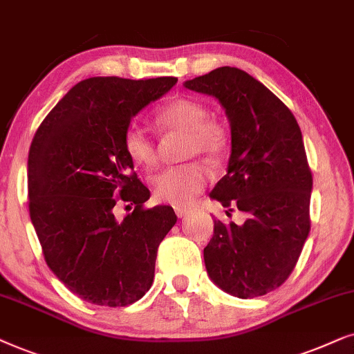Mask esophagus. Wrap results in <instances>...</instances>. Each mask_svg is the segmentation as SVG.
Returning <instances> with one entry per match:
<instances>
[{
  "instance_id": "1",
  "label": "esophagus",
  "mask_w": 354,
  "mask_h": 354,
  "mask_svg": "<svg viewBox=\"0 0 354 354\" xmlns=\"http://www.w3.org/2000/svg\"><path fill=\"white\" fill-rule=\"evenodd\" d=\"M174 212H176L178 218H185L191 214V209H187V207H174Z\"/></svg>"
}]
</instances>
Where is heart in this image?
<instances>
[{
	"label": "heart",
	"instance_id": "heart-1",
	"mask_svg": "<svg viewBox=\"0 0 354 354\" xmlns=\"http://www.w3.org/2000/svg\"><path fill=\"white\" fill-rule=\"evenodd\" d=\"M204 103L192 98H178L160 108L155 121L160 128L171 133H181L185 139V157H202L216 160L228 147V133L225 126L212 120ZM124 152L136 165L153 168L158 162L153 140L139 124H129L122 136ZM207 178L205 167L199 162H187L169 167L152 178V189L157 199L173 205H186L204 189Z\"/></svg>",
	"mask_w": 354,
	"mask_h": 354
}]
</instances>
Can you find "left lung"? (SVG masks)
I'll return each mask as SVG.
<instances>
[{
    "label": "left lung",
    "mask_w": 354,
    "mask_h": 354,
    "mask_svg": "<svg viewBox=\"0 0 354 354\" xmlns=\"http://www.w3.org/2000/svg\"><path fill=\"white\" fill-rule=\"evenodd\" d=\"M185 87L215 97L225 108L232 155L210 197L248 216L243 225L214 221L204 249L207 273L236 298L263 296L288 279L310 230L313 174L298 121L279 97L238 68H216Z\"/></svg>",
    "instance_id": "obj_1"
}]
</instances>
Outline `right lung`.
Segmentation results:
<instances>
[{"label": "right lung", "instance_id": "1", "mask_svg": "<svg viewBox=\"0 0 354 354\" xmlns=\"http://www.w3.org/2000/svg\"><path fill=\"white\" fill-rule=\"evenodd\" d=\"M176 77H91L71 88L37 129L29 152V212L46 266L79 298L124 308L152 286L160 243L176 223L124 152L138 113ZM120 203L135 210L122 221Z\"/></svg>", "mask_w": 354, "mask_h": 354}]
</instances>
